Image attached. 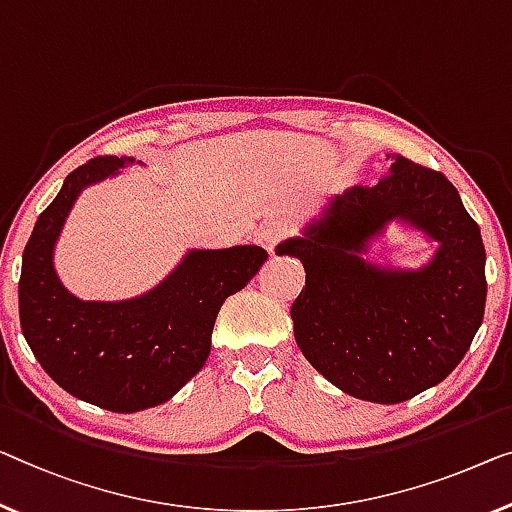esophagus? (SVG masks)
Here are the masks:
<instances>
[{
	"label": "esophagus",
	"instance_id": "34e87169",
	"mask_svg": "<svg viewBox=\"0 0 512 512\" xmlns=\"http://www.w3.org/2000/svg\"><path fill=\"white\" fill-rule=\"evenodd\" d=\"M285 236H287V225H282V223H264V225L257 230L255 239H257L259 246H262V248L266 250V253L276 255L278 243H280L282 239H285Z\"/></svg>",
	"mask_w": 512,
	"mask_h": 512
}]
</instances>
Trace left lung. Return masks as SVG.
I'll use <instances>...</instances> for the list:
<instances>
[{
	"instance_id": "8db88e82",
	"label": "left lung",
	"mask_w": 512,
	"mask_h": 512,
	"mask_svg": "<svg viewBox=\"0 0 512 512\" xmlns=\"http://www.w3.org/2000/svg\"><path fill=\"white\" fill-rule=\"evenodd\" d=\"M377 186L333 197L278 255L301 259L294 338L312 368L358 400L398 404L437 386L469 352L485 315V246L441 172L386 156ZM402 222L440 248L421 270L362 259L367 243Z\"/></svg>"
}]
</instances>
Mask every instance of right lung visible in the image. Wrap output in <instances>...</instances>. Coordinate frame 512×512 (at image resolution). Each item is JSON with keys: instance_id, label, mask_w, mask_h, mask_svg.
Instances as JSON below:
<instances>
[{"instance_id": "1", "label": "right lung", "mask_w": 512, "mask_h": 512, "mask_svg": "<svg viewBox=\"0 0 512 512\" xmlns=\"http://www.w3.org/2000/svg\"><path fill=\"white\" fill-rule=\"evenodd\" d=\"M131 163L101 156L68 174L36 220L18 282L22 335L41 368L73 398L117 414L158 407L202 370L220 305L269 257L259 246L188 250L147 294L126 301L73 296L55 271L61 227L82 190Z\"/></svg>"}]
</instances>
